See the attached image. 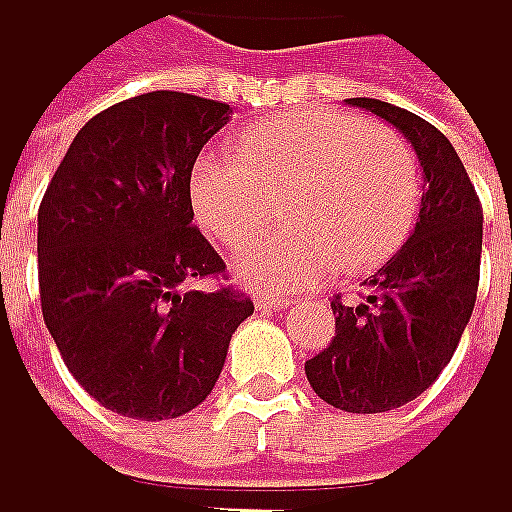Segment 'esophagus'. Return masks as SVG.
<instances>
[{
	"instance_id": "obj_1",
	"label": "esophagus",
	"mask_w": 512,
	"mask_h": 512,
	"mask_svg": "<svg viewBox=\"0 0 512 512\" xmlns=\"http://www.w3.org/2000/svg\"><path fill=\"white\" fill-rule=\"evenodd\" d=\"M254 303H258L261 309H285L291 300L288 297H279V294H264L261 291V294H254Z\"/></svg>"
}]
</instances>
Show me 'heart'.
<instances>
[{
    "mask_svg": "<svg viewBox=\"0 0 512 512\" xmlns=\"http://www.w3.org/2000/svg\"><path fill=\"white\" fill-rule=\"evenodd\" d=\"M239 154L203 151L191 166L197 221L227 248L261 236L279 212L291 224L236 261L258 288H309L379 267L404 242L419 209V160L382 124L306 108L239 136Z\"/></svg>",
    "mask_w": 512,
    "mask_h": 512,
    "instance_id": "obj_1",
    "label": "heart"
}]
</instances>
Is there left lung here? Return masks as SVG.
<instances>
[{
  "instance_id": "left-lung-1",
  "label": "left lung",
  "mask_w": 512,
  "mask_h": 512,
  "mask_svg": "<svg viewBox=\"0 0 512 512\" xmlns=\"http://www.w3.org/2000/svg\"><path fill=\"white\" fill-rule=\"evenodd\" d=\"M413 145L425 191L416 230L364 282L361 303L331 300L337 337L306 361L312 391L346 413H385L416 400L452 361L480 285L483 206L452 142L425 118L382 99H349Z\"/></svg>"
}]
</instances>
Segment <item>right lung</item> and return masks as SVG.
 Masks as SVG:
<instances>
[{
  "instance_id": "obj_1",
  "label": "right lung",
  "mask_w": 512,
  "mask_h": 512,
  "mask_svg": "<svg viewBox=\"0 0 512 512\" xmlns=\"http://www.w3.org/2000/svg\"><path fill=\"white\" fill-rule=\"evenodd\" d=\"M230 105L154 90L90 118L39 206V291L48 331L105 410L160 422L212 394L254 303L227 288L194 227L191 166Z\"/></svg>"
}]
</instances>
